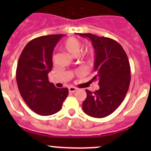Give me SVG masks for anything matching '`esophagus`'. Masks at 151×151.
I'll list each match as a JSON object with an SVG mask.
<instances>
[{
	"label": "esophagus",
	"instance_id": "esophagus-1",
	"mask_svg": "<svg viewBox=\"0 0 151 151\" xmlns=\"http://www.w3.org/2000/svg\"><path fill=\"white\" fill-rule=\"evenodd\" d=\"M77 91L76 88L75 87H69V92H76Z\"/></svg>",
	"mask_w": 151,
	"mask_h": 151
}]
</instances>
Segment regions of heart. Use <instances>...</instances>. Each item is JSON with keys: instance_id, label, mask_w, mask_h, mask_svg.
<instances>
[{"instance_id": "b5f03b06", "label": "heart", "mask_w": 151, "mask_h": 151, "mask_svg": "<svg viewBox=\"0 0 151 151\" xmlns=\"http://www.w3.org/2000/svg\"><path fill=\"white\" fill-rule=\"evenodd\" d=\"M61 47L63 50L67 52L68 54L73 57H76L81 50L82 45H81V42L76 38H69L64 41ZM92 56H93V53L91 50H86L82 54V58L86 60H90Z\"/></svg>"}]
</instances>
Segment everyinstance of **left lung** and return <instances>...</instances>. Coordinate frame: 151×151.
<instances>
[{"label":"left lung","mask_w":151,"mask_h":151,"mask_svg":"<svg viewBox=\"0 0 151 151\" xmlns=\"http://www.w3.org/2000/svg\"><path fill=\"white\" fill-rule=\"evenodd\" d=\"M79 35L92 41L95 50L93 80L99 81V90L86 89L87 97L82 104L84 112L94 118L110 115L122 104L131 81L130 64L127 54L115 40L91 33Z\"/></svg>","instance_id":"8db88e82"}]
</instances>
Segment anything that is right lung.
<instances>
[{"label":"right lung","mask_w":151,"mask_h":151,"mask_svg":"<svg viewBox=\"0 0 151 151\" xmlns=\"http://www.w3.org/2000/svg\"><path fill=\"white\" fill-rule=\"evenodd\" d=\"M64 35L40 36L30 41L22 50L17 63V85L31 110L38 115L50 116L61 110L67 97V88H57L48 81L54 47Z\"/></svg>","instance_id":"obj_1"}]
</instances>
